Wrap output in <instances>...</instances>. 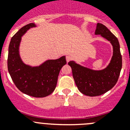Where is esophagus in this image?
Segmentation results:
<instances>
[{
  "label": "esophagus",
  "instance_id": "34e87169",
  "mask_svg": "<svg viewBox=\"0 0 130 130\" xmlns=\"http://www.w3.org/2000/svg\"><path fill=\"white\" fill-rule=\"evenodd\" d=\"M66 61H67V62H68L71 60L72 57H71L70 55H67V56L66 57Z\"/></svg>",
  "mask_w": 130,
  "mask_h": 130
}]
</instances>
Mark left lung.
Listing matches in <instances>:
<instances>
[{
	"label": "left lung",
	"instance_id": "left-lung-1",
	"mask_svg": "<svg viewBox=\"0 0 130 130\" xmlns=\"http://www.w3.org/2000/svg\"><path fill=\"white\" fill-rule=\"evenodd\" d=\"M95 34L100 35L112 45L113 52L108 66L101 70H95L81 66L73 60L68 62L78 90L88 96H100L111 90L119 79L122 64L120 44L115 36L101 23H97Z\"/></svg>",
	"mask_w": 130,
	"mask_h": 130
}]
</instances>
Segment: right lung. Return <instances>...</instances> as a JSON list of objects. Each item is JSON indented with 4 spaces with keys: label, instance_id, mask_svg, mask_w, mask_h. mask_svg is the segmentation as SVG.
<instances>
[{
    "label": "right lung",
    "instance_id": "obj_1",
    "mask_svg": "<svg viewBox=\"0 0 130 130\" xmlns=\"http://www.w3.org/2000/svg\"><path fill=\"white\" fill-rule=\"evenodd\" d=\"M34 23L25 25L11 38L8 48V69L17 88L23 93L35 98L50 95L57 86L59 72L66 64V57L47 60L38 66L25 64L19 54L21 37L30 28L36 27Z\"/></svg>",
    "mask_w": 130,
    "mask_h": 130
}]
</instances>
